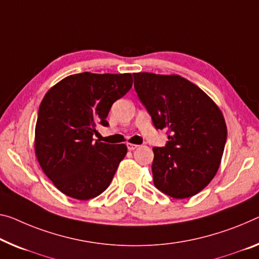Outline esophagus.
I'll return each mask as SVG.
<instances>
[{"mask_svg":"<svg viewBox=\"0 0 259 259\" xmlns=\"http://www.w3.org/2000/svg\"><path fill=\"white\" fill-rule=\"evenodd\" d=\"M126 146H127V149H128V150H134L139 147L138 145H134V143H128V142L126 143Z\"/></svg>","mask_w":259,"mask_h":259,"instance_id":"esophagus-1","label":"esophagus"}]
</instances>
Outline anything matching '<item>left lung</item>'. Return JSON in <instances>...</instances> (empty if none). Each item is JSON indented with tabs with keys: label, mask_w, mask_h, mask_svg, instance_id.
Here are the masks:
<instances>
[{
	"label": "left lung",
	"mask_w": 259,
	"mask_h": 259,
	"mask_svg": "<svg viewBox=\"0 0 259 259\" xmlns=\"http://www.w3.org/2000/svg\"><path fill=\"white\" fill-rule=\"evenodd\" d=\"M134 89L164 147H154V185L176 199L190 198L215 176L227 140L220 109L200 88L180 75L135 73Z\"/></svg>",
	"instance_id": "8db88e82"
}]
</instances>
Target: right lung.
I'll list each match as a JSON object with an SVG mask.
<instances>
[{"instance_id": "right-lung-1", "label": "right lung", "mask_w": 259, "mask_h": 259, "mask_svg": "<svg viewBox=\"0 0 259 259\" xmlns=\"http://www.w3.org/2000/svg\"><path fill=\"white\" fill-rule=\"evenodd\" d=\"M131 74H74L47 91L38 111L34 150L47 177L66 196L95 198L109 188L125 145L94 141L111 106L132 88Z\"/></svg>"}]
</instances>
